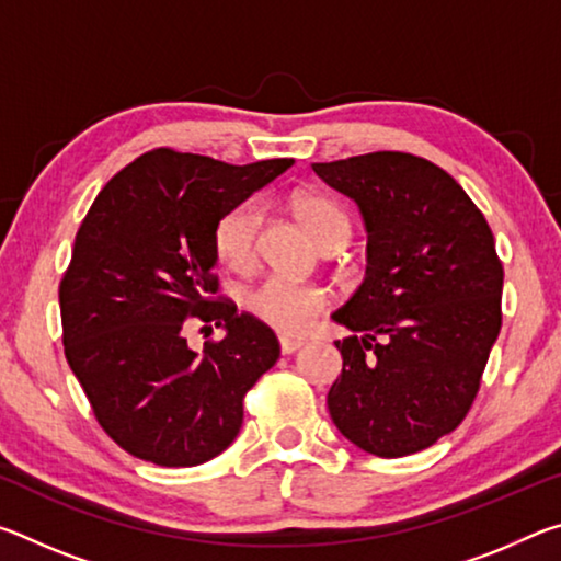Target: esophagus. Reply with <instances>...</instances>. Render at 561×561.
<instances>
[{
  "mask_svg": "<svg viewBox=\"0 0 561 561\" xmlns=\"http://www.w3.org/2000/svg\"><path fill=\"white\" fill-rule=\"evenodd\" d=\"M301 346H304V341H299V339H287V336L279 339V348H282L284 356L294 354V351H299Z\"/></svg>",
  "mask_w": 561,
  "mask_h": 561,
  "instance_id": "34e87169",
  "label": "esophagus"
}]
</instances>
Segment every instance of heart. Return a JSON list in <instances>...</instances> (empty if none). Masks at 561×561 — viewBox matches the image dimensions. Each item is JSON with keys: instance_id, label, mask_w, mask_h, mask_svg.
Segmentation results:
<instances>
[{"instance_id": "b5f03b06", "label": "heart", "mask_w": 561, "mask_h": 561, "mask_svg": "<svg viewBox=\"0 0 561 561\" xmlns=\"http://www.w3.org/2000/svg\"><path fill=\"white\" fill-rule=\"evenodd\" d=\"M294 215L299 217L304 230L319 247L329 242H346L351 237V220L336 203L321 195L294 197ZM264 220V207L260 201H242L230 207L215 222L213 247L217 260L234 272L252 267L257 257V237ZM250 311L264 324L282 331V334H304L314 319L324 311V291L284 277L264 279L250 294Z\"/></svg>"}]
</instances>
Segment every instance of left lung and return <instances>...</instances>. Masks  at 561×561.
<instances>
[{"label":"left lung","mask_w":561,"mask_h":561,"mask_svg":"<svg viewBox=\"0 0 561 561\" xmlns=\"http://www.w3.org/2000/svg\"><path fill=\"white\" fill-rule=\"evenodd\" d=\"M358 205L366 277L331 319L351 334L327 405L360 450L403 458L458 428L502 327V264L485 215L431 160L411 153L314 163Z\"/></svg>","instance_id":"obj_1"}]
</instances>
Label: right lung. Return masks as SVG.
I'll list each match as a JSON object with an SVG mask.
<instances>
[{"instance_id": "add662e5", "label": "right lung", "mask_w": 561, "mask_h": 561, "mask_svg": "<svg viewBox=\"0 0 561 561\" xmlns=\"http://www.w3.org/2000/svg\"><path fill=\"white\" fill-rule=\"evenodd\" d=\"M291 163L230 165L158 148L113 175L83 217L59 287L64 351L101 428L136 458L163 468L213 460L242 428L244 393L277 364L274 331L213 299V230ZM190 323L226 336L197 355Z\"/></svg>"}]
</instances>
